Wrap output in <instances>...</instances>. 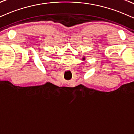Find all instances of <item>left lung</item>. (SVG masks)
<instances>
[{
  "mask_svg": "<svg viewBox=\"0 0 134 134\" xmlns=\"http://www.w3.org/2000/svg\"><path fill=\"white\" fill-rule=\"evenodd\" d=\"M82 60H85V57H83V58H82Z\"/></svg>",
  "mask_w": 134,
  "mask_h": 134,
  "instance_id": "obj_1",
  "label": "left lung"
}]
</instances>
